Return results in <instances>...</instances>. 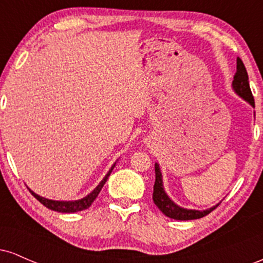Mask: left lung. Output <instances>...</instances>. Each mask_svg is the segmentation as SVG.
<instances>
[{"label":"left lung","mask_w":263,"mask_h":263,"mask_svg":"<svg viewBox=\"0 0 263 263\" xmlns=\"http://www.w3.org/2000/svg\"><path fill=\"white\" fill-rule=\"evenodd\" d=\"M232 86H234V90L241 96V98L245 99L247 102H250V104L255 107V100H253V96L249 84V75H247L245 64H243V62L238 58V57H237V64H236V73H235L234 81H232ZM155 171H156V182H155V186H153V201H155V204L158 206V209L161 210L165 216H168V218L176 219V220L200 219V218H204V216L208 215V214H210L211 211L218 206V205H216V206L211 208V209L203 210V211L188 210V209H183V208L178 206L177 204H174L173 201L168 198V195L165 194L164 189H163L161 170H159L157 163L155 165Z\"/></svg>","instance_id":"8db88e82"}]
</instances>
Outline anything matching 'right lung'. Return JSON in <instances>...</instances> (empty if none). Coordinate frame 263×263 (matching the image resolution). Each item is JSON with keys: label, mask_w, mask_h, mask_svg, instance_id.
Masks as SVG:
<instances>
[{"label": "right lung", "mask_w": 263, "mask_h": 263, "mask_svg": "<svg viewBox=\"0 0 263 263\" xmlns=\"http://www.w3.org/2000/svg\"><path fill=\"white\" fill-rule=\"evenodd\" d=\"M115 167V164L112 165V168H111L110 171H108V173L105 176L104 179L101 180V183L99 184L98 186H96L95 189L92 190L91 193H90L89 195H86L85 198L80 199V200H75V201H57V200H49V199H45V198H42L39 197V195L35 194V193H33L31 189H29V192H31V194L37 199L38 201H41L42 204L44 205V206H47L48 209H52L54 211H58V213H77V211H81V210H85L87 208L90 206L93 203V200H95L96 198H98L99 193H100V190L102 189V186H104V184L106 183L107 178L110 177L111 172H112Z\"/></svg>", "instance_id": "obj_1"}]
</instances>
